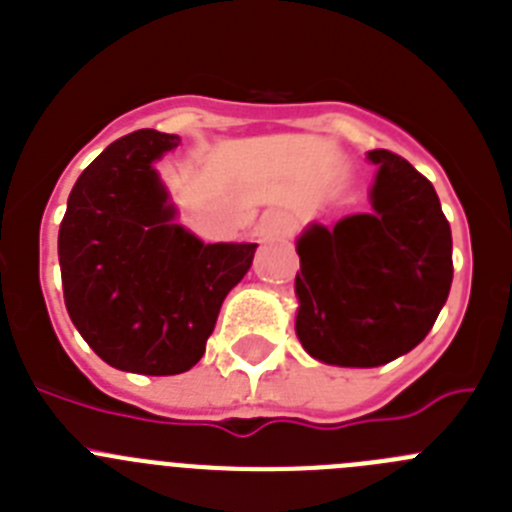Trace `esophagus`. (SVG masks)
I'll return each mask as SVG.
<instances>
[{"label": "esophagus", "mask_w": 512, "mask_h": 512, "mask_svg": "<svg viewBox=\"0 0 512 512\" xmlns=\"http://www.w3.org/2000/svg\"><path fill=\"white\" fill-rule=\"evenodd\" d=\"M292 233V220H289L284 212L279 210H269L264 212V217H261L259 223V235L261 238H284V235Z\"/></svg>", "instance_id": "1"}]
</instances>
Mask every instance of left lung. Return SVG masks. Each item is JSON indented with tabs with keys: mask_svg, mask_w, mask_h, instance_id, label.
I'll return each instance as SVG.
<instances>
[{
	"mask_svg": "<svg viewBox=\"0 0 512 512\" xmlns=\"http://www.w3.org/2000/svg\"><path fill=\"white\" fill-rule=\"evenodd\" d=\"M379 166L372 210L310 225L297 241V338L336 366L390 364L428 336L446 305L451 228L433 184L397 153L369 151Z\"/></svg>",
	"mask_w": 512,
	"mask_h": 512,
	"instance_id": "8db88e82",
	"label": "left lung"
}]
</instances>
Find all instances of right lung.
<instances>
[{"label": "right lung", "instance_id": "obj_1", "mask_svg": "<svg viewBox=\"0 0 512 512\" xmlns=\"http://www.w3.org/2000/svg\"><path fill=\"white\" fill-rule=\"evenodd\" d=\"M179 135L135 130L81 171L58 230L63 302L115 369L169 377L202 359L225 295L256 243H202L174 223L153 161Z\"/></svg>", "mask_w": 512, "mask_h": 512}]
</instances>
